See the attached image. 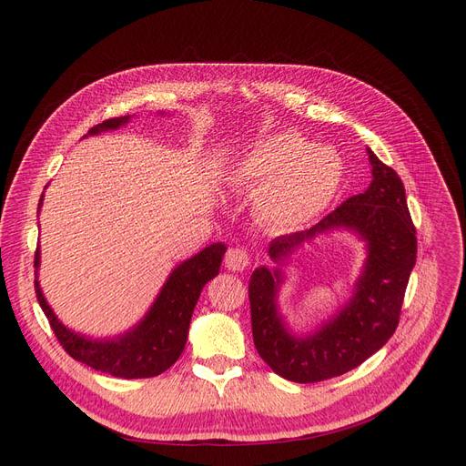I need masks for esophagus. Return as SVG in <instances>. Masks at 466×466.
<instances>
[{"instance_id": "esophagus-1", "label": "esophagus", "mask_w": 466, "mask_h": 466, "mask_svg": "<svg viewBox=\"0 0 466 466\" xmlns=\"http://www.w3.org/2000/svg\"><path fill=\"white\" fill-rule=\"evenodd\" d=\"M225 266L228 268V270H232V272H243V270H248V268L251 266V258H249L246 249L232 248L225 255Z\"/></svg>"}]
</instances>
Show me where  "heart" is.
Returning a JSON list of instances; mask_svg holds the SVG:
<instances>
[{
	"label": "heart",
	"mask_w": 466,
	"mask_h": 466,
	"mask_svg": "<svg viewBox=\"0 0 466 466\" xmlns=\"http://www.w3.org/2000/svg\"><path fill=\"white\" fill-rule=\"evenodd\" d=\"M230 179L255 190L253 213L274 234H292L319 218L339 192L344 162L325 145H311L297 132H278L243 151Z\"/></svg>",
	"instance_id": "b5f03b06"
}]
</instances>
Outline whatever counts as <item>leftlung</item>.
Instances as JSON below:
<instances>
[{"label": "left lung", "instance_id": "left-lung-1", "mask_svg": "<svg viewBox=\"0 0 466 466\" xmlns=\"http://www.w3.org/2000/svg\"><path fill=\"white\" fill-rule=\"evenodd\" d=\"M372 183L351 196L309 230L276 238L268 255L276 266H258L249 279L255 348L281 378L315 383L346 374L393 336L418 257V239L406 204V192L393 167L369 147ZM332 229H348L365 243L363 270L348 303L308 333L292 331L279 311L277 299L284 266L304 242Z\"/></svg>", "mask_w": 466, "mask_h": 466}]
</instances>
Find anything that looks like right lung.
Here are the masks:
<instances>
[{
    "mask_svg": "<svg viewBox=\"0 0 466 466\" xmlns=\"http://www.w3.org/2000/svg\"><path fill=\"white\" fill-rule=\"evenodd\" d=\"M132 116L127 115L104 120L102 125H96L94 128H90L85 137L97 136L109 130H118L120 127H127ZM41 206L43 194L37 213ZM225 251V243L217 241L202 249L200 253H196L194 257L179 262L174 270L169 272L155 302L147 309L141 319L128 330L115 336H86L83 332L67 329L58 319L55 309L48 306L39 285V246L34 262L35 295L62 348L73 359L85 362L94 370L111 374L115 378H153L166 372L183 353L188 338V327L194 306L198 302L200 292L206 287V283L218 276Z\"/></svg>",
    "mask_w": 466,
    "mask_h": 466,
    "instance_id": "obj_1",
    "label": "right lung"
}]
</instances>
